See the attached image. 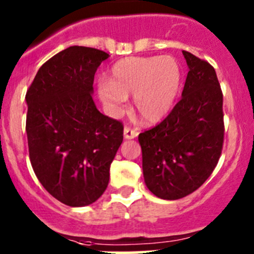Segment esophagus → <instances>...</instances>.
<instances>
[{
  "label": "esophagus",
  "instance_id": "obj_1",
  "mask_svg": "<svg viewBox=\"0 0 254 254\" xmlns=\"http://www.w3.org/2000/svg\"><path fill=\"white\" fill-rule=\"evenodd\" d=\"M139 131L135 129H131L129 127H124V137L125 139H135L137 136Z\"/></svg>",
  "mask_w": 254,
  "mask_h": 254
}]
</instances>
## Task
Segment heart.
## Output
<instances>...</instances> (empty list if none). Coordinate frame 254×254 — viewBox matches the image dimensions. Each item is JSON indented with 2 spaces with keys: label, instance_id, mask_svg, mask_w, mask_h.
<instances>
[{
  "label": "heart",
  "instance_id": "obj_1",
  "mask_svg": "<svg viewBox=\"0 0 254 254\" xmlns=\"http://www.w3.org/2000/svg\"><path fill=\"white\" fill-rule=\"evenodd\" d=\"M181 82V66L172 56L127 58L113 66L111 79H99L97 92L113 117L124 111L127 97L134 96L140 118L146 123H155L172 109Z\"/></svg>",
  "mask_w": 254,
  "mask_h": 254
}]
</instances>
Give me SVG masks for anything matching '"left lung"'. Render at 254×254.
<instances>
[{
	"label": "left lung",
	"instance_id": "obj_1",
	"mask_svg": "<svg viewBox=\"0 0 254 254\" xmlns=\"http://www.w3.org/2000/svg\"><path fill=\"white\" fill-rule=\"evenodd\" d=\"M183 55L189 71L181 101L163 122L139 135L146 187L166 200L196 190L216 167L224 142L216 72L193 54Z\"/></svg>",
	"mask_w": 254,
	"mask_h": 254
}]
</instances>
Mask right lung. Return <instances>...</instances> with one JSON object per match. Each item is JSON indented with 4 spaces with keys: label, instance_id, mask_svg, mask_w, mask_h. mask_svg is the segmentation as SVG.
Returning <instances> with one entry per match:
<instances>
[{
    "label": "right lung",
    "instance_id": "1",
    "mask_svg": "<svg viewBox=\"0 0 254 254\" xmlns=\"http://www.w3.org/2000/svg\"><path fill=\"white\" fill-rule=\"evenodd\" d=\"M109 55L70 47L39 68L25 94L29 158L42 186L61 203H94L109 183L123 142V124L97 109L92 94L97 68Z\"/></svg>",
    "mask_w": 254,
    "mask_h": 254
}]
</instances>
